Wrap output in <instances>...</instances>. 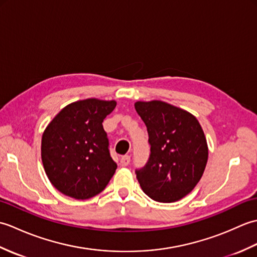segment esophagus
Instances as JSON below:
<instances>
[{"instance_id":"1","label":"esophagus","mask_w":257,"mask_h":257,"mask_svg":"<svg viewBox=\"0 0 257 257\" xmlns=\"http://www.w3.org/2000/svg\"><path fill=\"white\" fill-rule=\"evenodd\" d=\"M129 163H130V156L124 155L120 158V165H121L122 167H127Z\"/></svg>"}]
</instances>
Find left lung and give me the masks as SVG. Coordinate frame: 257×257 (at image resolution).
Wrapping results in <instances>:
<instances>
[{
	"label": "left lung",
	"mask_w": 257,
	"mask_h": 257,
	"mask_svg": "<svg viewBox=\"0 0 257 257\" xmlns=\"http://www.w3.org/2000/svg\"><path fill=\"white\" fill-rule=\"evenodd\" d=\"M135 108L146 124L150 145L148 161L136 170L141 189L162 203L182 199L200 181L209 155L198 119L160 100L137 101Z\"/></svg>",
	"instance_id": "left-lung-1"
}]
</instances>
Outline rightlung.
Here are the masks:
<instances>
[{
  "label": "right lung",
  "mask_w": 257,
  "mask_h": 257,
  "mask_svg": "<svg viewBox=\"0 0 257 257\" xmlns=\"http://www.w3.org/2000/svg\"><path fill=\"white\" fill-rule=\"evenodd\" d=\"M116 101L95 99L70 103L47 125L42 137V161L52 184L77 200L100 193L117 163L109 151L102 121Z\"/></svg>",
  "instance_id": "add662e5"
}]
</instances>
